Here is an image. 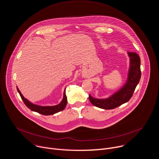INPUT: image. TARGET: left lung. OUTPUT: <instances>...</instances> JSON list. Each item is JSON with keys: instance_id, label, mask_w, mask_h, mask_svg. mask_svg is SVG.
<instances>
[{"instance_id": "1", "label": "left lung", "mask_w": 159, "mask_h": 159, "mask_svg": "<svg viewBox=\"0 0 159 159\" xmlns=\"http://www.w3.org/2000/svg\"><path fill=\"white\" fill-rule=\"evenodd\" d=\"M129 67L127 78L124 85L107 98H98L89 95V100L94 106L103 109H113L127 102L132 97L140 77V59L135 52H127Z\"/></svg>"}]
</instances>
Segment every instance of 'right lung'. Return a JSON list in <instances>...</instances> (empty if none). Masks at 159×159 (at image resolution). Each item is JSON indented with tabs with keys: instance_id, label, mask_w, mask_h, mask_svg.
<instances>
[{
	"instance_id": "add662e5",
	"label": "right lung",
	"mask_w": 159,
	"mask_h": 159,
	"mask_svg": "<svg viewBox=\"0 0 159 159\" xmlns=\"http://www.w3.org/2000/svg\"><path fill=\"white\" fill-rule=\"evenodd\" d=\"M66 89H64V95H63V98L62 101L57 105H53V106H42V105H39L37 104H34L32 102H30L29 100H28L27 98H25L20 91L19 90V88L17 87V89L18 92L19 93L23 102L25 104L26 106L30 109L32 111L38 112L40 114L44 115V116H50V115H53L54 114H56L59 112H61L63 111L67 105V96L66 94Z\"/></svg>"
}]
</instances>
